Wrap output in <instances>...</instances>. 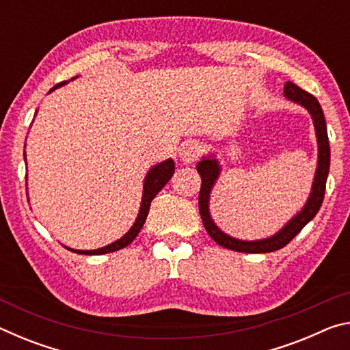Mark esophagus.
I'll list each match as a JSON object with an SVG mask.
<instances>
[{"mask_svg":"<svg viewBox=\"0 0 350 350\" xmlns=\"http://www.w3.org/2000/svg\"><path fill=\"white\" fill-rule=\"evenodd\" d=\"M200 154H202V146H200V144H198V142H194V140L185 142L179 151L180 159L187 163L198 161V159L200 157Z\"/></svg>","mask_w":350,"mask_h":350,"instance_id":"34e87169","label":"esophagus"}]
</instances>
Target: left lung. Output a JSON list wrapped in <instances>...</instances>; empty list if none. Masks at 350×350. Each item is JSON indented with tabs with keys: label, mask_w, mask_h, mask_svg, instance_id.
Masks as SVG:
<instances>
[{
	"label": "left lung",
	"mask_w": 350,
	"mask_h": 350,
	"mask_svg": "<svg viewBox=\"0 0 350 350\" xmlns=\"http://www.w3.org/2000/svg\"><path fill=\"white\" fill-rule=\"evenodd\" d=\"M284 94H286L287 98L306 106L312 114L313 123H315L319 156H318V170L315 174V182H313L310 198L307 200L303 211L298 213V215H296L280 233L271 236V238L264 239V241H253V242L233 239L225 233H222L210 217L208 198H210L213 183H215V180L217 179L219 167L215 159H202L196 167L198 173L200 174V179H202V183H200V191H199L200 217H202L204 227L211 238L215 239L219 245L228 248V250L242 252V253H269V252L280 250V248L286 247L288 242L292 241L295 236L312 221L313 217H315L318 210L321 208V204L324 200V193H325V180H327L329 167H330V146H329L327 128H325V120H324L321 105L318 103V100L313 97L312 94L301 90V88L296 86L292 81L286 83V86H284Z\"/></svg>",
	"instance_id": "1"
}]
</instances>
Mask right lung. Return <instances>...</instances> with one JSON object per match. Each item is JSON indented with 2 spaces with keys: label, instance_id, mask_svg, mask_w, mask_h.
<instances>
[{
  "label": "right lung",
  "instance_id": "obj_1",
  "mask_svg": "<svg viewBox=\"0 0 350 350\" xmlns=\"http://www.w3.org/2000/svg\"><path fill=\"white\" fill-rule=\"evenodd\" d=\"M66 81H62L52 88L51 91H54L55 88L64 85ZM174 173V162L171 161H165L162 163H159L154 167L150 173H148L146 179H145V188H144V198H142V205H140V211H139V216H137V221L131 227V230L116 242H112V244L106 245L103 248H98V250H90V252H83V250H72L75 253H80V254H103V253H111V252H116V250H120V248L126 247L128 244H131L134 241L135 236L139 234L140 228L144 227V224L146 221V216H148V211H150V205H151V200L156 198V194L161 191V189L167 185L168 180L171 179V176Z\"/></svg>",
  "mask_w": 350,
  "mask_h": 350
}]
</instances>
